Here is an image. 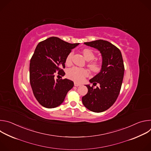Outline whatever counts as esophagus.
<instances>
[{
	"instance_id": "obj_1",
	"label": "esophagus",
	"mask_w": 151,
	"mask_h": 151,
	"mask_svg": "<svg viewBox=\"0 0 151 151\" xmlns=\"http://www.w3.org/2000/svg\"><path fill=\"white\" fill-rule=\"evenodd\" d=\"M74 85L75 86V87H78V86H80V85H81V83H78V82H74Z\"/></svg>"
}]
</instances>
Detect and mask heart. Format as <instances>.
<instances>
[{"mask_svg":"<svg viewBox=\"0 0 151 151\" xmlns=\"http://www.w3.org/2000/svg\"><path fill=\"white\" fill-rule=\"evenodd\" d=\"M82 54L85 58L87 61H91L95 57L94 52L90 49H84L82 50ZM73 52H70L66 57V63L69 64L71 62ZM88 67L94 72L98 73L101 71L102 66L101 64L97 61H91L88 63ZM67 75L70 79L75 82H82L84 78L88 75V72L87 70L77 67H73L69 69L67 72Z\"/></svg>","mask_w":151,"mask_h":151,"instance_id":"obj_1","label":"heart"}]
</instances>
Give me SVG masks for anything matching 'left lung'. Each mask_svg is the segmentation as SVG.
<instances>
[{
	"instance_id": "obj_1",
	"label": "left lung",
	"mask_w": 151,
	"mask_h": 151,
	"mask_svg": "<svg viewBox=\"0 0 151 151\" xmlns=\"http://www.w3.org/2000/svg\"><path fill=\"white\" fill-rule=\"evenodd\" d=\"M84 44L100 51L102 57V68L90 80L94 86L99 83L100 87L94 88L93 86L85 85L88 93L82 97V103L92 112H101L114 104L119 94L124 74L122 54L116 47L106 40H96L84 42Z\"/></svg>"
}]
</instances>
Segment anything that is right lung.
I'll return each instance as SVG.
<instances>
[{
    "instance_id": "obj_1",
    "label": "right lung",
    "mask_w": 151,
    "mask_h": 151,
    "mask_svg": "<svg viewBox=\"0 0 151 151\" xmlns=\"http://www.w3.org/2000/svg\"><path fill=\"white\" fill-rule=\"evenodd\" d=\"M79 44H70L51 37L37 44L30 63V82L37 101L47 108H54L64 100L74 83L68 79L54 78L56 72L63 76L66 59Z\"/></svg>"
}]
</instances>
